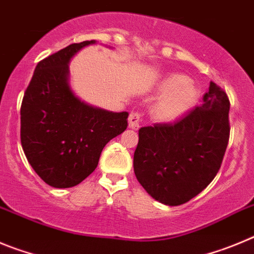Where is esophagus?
<instances>
[{"label":"esophagus","mask_w":254,"mask_h":254,"mask_svg":"<svg viewBox=\"0 0 254 254\" xmlns=\"http://www.w3.org/2000/svg\"><path fill=\"white\" fill-rule=\"evenodd\" d=\"M140 113L139 111H131L129 115V127L131 129H138L139 123H140Z\"/></svg>","instance_id":"obj_1"}]
</instances>
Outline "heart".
<instances>
[{
	"mask_svg": "<svg viewBox=\"0 0 254 254\" xmlns=\"http://www.w3.org/2000/svg\"><path fill=\"white\" fill-rule=\"evenodd\" d=\"M162 95L153 102L150 113L157 122H173L196 104L198 92L185 76L173 74L161 82L158 87Z\"/></svg>",
	"mask_w": 254,
	"mask_h": 254,
	"instance_id": "1",
	"label": "heart"
}]
</instances>
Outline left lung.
I'll list each match as a JSON object with an SVG mask.
<instances>
[{
  "mask_svg": "<svg viewBox=\"0 0 254 254\" xmlns=\"http://www.w3.org/2000/svg\"><path fill=\"white\" fill-rule=\"evenodd\" d=\"M229 107L227 92L210 82L201 106L172 123L139 129L134 172L153 198L182 205L214 180L229 141Z\"/></svg>",
  "mask_w": 254,
  "mask_h": 254,
  "instance_id": "1",
  "label": "left lung"
}]
</instances>
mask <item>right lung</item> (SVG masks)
<instances>
[{"mask_svg": "<svg viewBox=\"0 0 254 254\" xmlns=\"http://www.w3.org/2000/svg\"><path fill=\"white\" fill-rule=\"evenodd\" d=\"M93 43H74L39 62L22 99V149L39 177L57 189L87 178L105 145L127 127L129 114L88 106L68 86V62Z\"/></svg>", "mask_w": 254, "mask_h": 254, "instance_id": "obj_1", "label": "right lung"}]
</instances>
